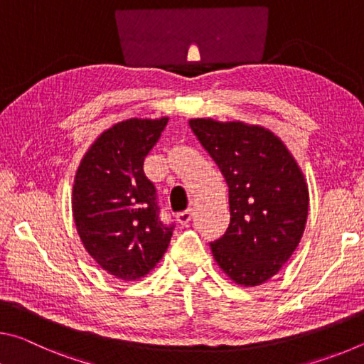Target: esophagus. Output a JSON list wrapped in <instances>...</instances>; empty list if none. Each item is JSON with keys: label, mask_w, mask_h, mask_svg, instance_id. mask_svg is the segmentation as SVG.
Returning <instances> with one entry per match:
<instances>
[{"label": "esophagus", "mask_w": 364, "mask_h": 364, "mask_svg": "<svg viewBox=\"0 0 364 364\" xmlns=\"http://www.w3.org/2000/svg\"><path fill=\"white\" fill-rule=\"evenodd\" d=\"M191 218H193V208H186V210L176 213V220L180 225H188Z\"/></svg>", "instance_id": "1"}]
</instances>
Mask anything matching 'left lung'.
I'll return each instance as SVG.
<instances>
[{
  "mask_svg": "<svg viewBox=\"0 0 364 364\" xmlns=\"http://www.w3.org/2000/svg\"><path fill=\"white\" fill-rule=\"evenodd\" d=\"M230 188V226L210 242L220 268L252 287L268 281L297 249L308 215L304 173L282 141L262 127L189 120Z\"/></svg>",
  "mask_w": 364,
  "mask_h": 364,
  "instance_id": "8db88e82",
  "label": "left lung"
}]
</instances>
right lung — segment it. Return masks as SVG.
Masks as SVG:
<instances>
[{
	"mask_svg": "<svg viewBox=\"0 0 364 364\" xmlns=\"http://www.w3.org/2000/svg\"><path fill=\"white\" fill-rule=\"evenodd\" d=\"M168 119H130L104 132L80 164L72 210L80 239L102 269L134 281L156 267L175 223L160 220L154 183L144 159Z\"/></svg>",
	"mask_w": 364,
	"mask_h": 364,
	"instance_id": "obj_1",
	"label": "right lung"
}]
</instances>
